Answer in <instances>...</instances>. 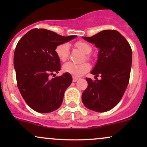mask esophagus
<instances>
[{"mask_svg": "<svg viewBox=\"0 0 147 147\" xmlns=\"http://www.w3.org/2000/svg\"><path fill=\"white\" fill-rule=\"evenodd\" d=\"M77 80H78V78H76V77H73L72 78V82H76Z\"/></svg>", "mask_w": 147, "mask_h": 147, "instance_id": "1", "label": "esophagus"}]
</instances>
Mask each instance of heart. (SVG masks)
<instances>
[{
	"label": "heart",
	"instance_id": "1",
	"mask_svg": "<svg viewBox=\"0 0 147 147\" xmlns=\"http://www.w3.org/2000/svg\"><path fill=\"white\" fill-rule=\"evenodd\" d=\"M75 45L76 48L83 52L84 54H89L92 51V48L90 45L85 41H77ZM69 51H70V46L68 43H62V44L57 45V48H55V53L61 61H65L68 59ZM90 68V64L86 62L82 63H74L72 62H68L63 65L62 70L65 73H68L72 75L73 77H79L88 71Z\"/></svg>",
	"mask_w": 147,
	"mask_h": 147
}]
</instances>
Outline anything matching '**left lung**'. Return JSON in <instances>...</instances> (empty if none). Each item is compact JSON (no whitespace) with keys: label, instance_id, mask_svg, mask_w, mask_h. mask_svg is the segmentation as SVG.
Wrapping results in <instances>:
<instances>
[{"label":"left lung","instance_id":"obj_1","mask_svg":"<svg viewBox=\"0 0 147 147\" xmlns=\"http://www.w3.org/2000/svg\"><path fill=\"white\" fill-rule=\"evenodd\" d=\"M84 39L99 49L98 59L91 74L100 80L86 78L88 88L82 93L84 106L103 113L115 107L122 99L129 84L132 50L126 39L116 30H103Z\"/></svg>","mask_w":147,"mask_h":147}]
</instances>
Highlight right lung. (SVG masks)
<instances>
[{
	"label": "right lung",
	"instance_id": "right-lung-1",
	"mask_svg": "<svg viewBox=\"0 0 147 147\" xmlns=\"http://www.w3.org/2000/svg\"><path fill=\"white\" fill-rule=\"evenodd\" d=\"M75 37L36 28L25 34L17 43L14 55L17 86L27 104L36 112L50 113L61 105L72 78L64 73L50 79L61 68L55 48Z\"/></svg>",
	"mask_w": 147,
	"mask_h": 147
}]
</instances>
